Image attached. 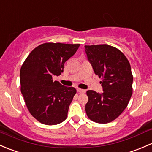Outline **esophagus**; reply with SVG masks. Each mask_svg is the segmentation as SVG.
<instances>
[{
  "mask_svg": "<svg viewBox=\"0 0 152 152\" xmlns=\"http://www.w3.org/2000/svg\"><path fill=\"white\" fill-rule=\"evenodd\" d=\"M77 91H78V93H85L86 92V90H82V89H80V88H78Z\"/></svg>",
  "mask_w": 152,
  "mask_h": 152,
  "instance_id": "1",
  "label": "esophagus"
}]
</instances>
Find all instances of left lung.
Masks as SVG:
<instances>
[{"instance_id":"obj_1","label":"left lung","mask_w":152,"mask_h":152,"mask_svg":"<svg viewBox=\"0 0 152 152\" xmlns=\"http://www.w3.org/2000/svg\"><path fill=\"white\" fill-rule=\"evenodd\" d=\"M87 59L95 73L102 78L103 93L87 90L85 111L89 118L107 124L117 118L128 105L132 95L133 76L125 55L111 45H85Z\"/></svg>"}]
</instances>
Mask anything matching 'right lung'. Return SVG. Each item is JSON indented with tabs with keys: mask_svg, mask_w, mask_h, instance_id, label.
Returning a JSON list of instances; mask_svg holds the SVG:
<instances>
[{
	"mask_svg": "<svg viewBox=\"0 0 152 152\" xmlns=\"http://www.w3.org/2000/svg\"><path fill=\"white\" fill-rule=\"evenodd\" d=\"M80 44L46 42L35 48L20 71V90L29 113L45 125H56L66 119L69 106L76 93L53 76L63 72L64 64L75 54Z\"/></svg>",
	"mask_w": 152,
	"mask_h": 152,
	"instance_id": "right-lung-1",
	"label": "right lung"
}]
</instances>
